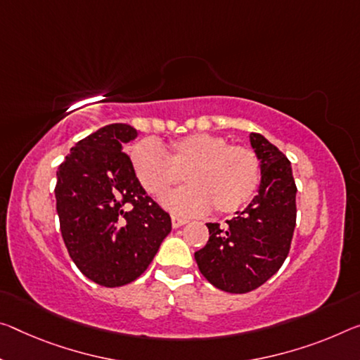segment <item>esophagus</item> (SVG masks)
Instances as JSON below:
<instances>
[{
  "label": "esophagus",
  "instance_id": "1",
  "mask_svg": "<svg viewBox=\"0 0 360 360\" xmlns=\"http://www.w3.org/2000/svg\"><path fill=\"white\" fill-rule=\"evenodd\" d=\"M187 222V219L179 218V216H171V224H173L174 229H179L181 226H184Z\"/></svg>",
  "mask_w": 360,
  "mask_h": 360
}]
</instances>
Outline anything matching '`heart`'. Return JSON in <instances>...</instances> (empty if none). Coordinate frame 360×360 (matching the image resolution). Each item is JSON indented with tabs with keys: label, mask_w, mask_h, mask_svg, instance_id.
<instances>
[{
	"label": "heart",
	"mask_w": 360,
	"mask_h": 360,
	"mask_svg": "<svg viewBox=\"0 0 360 360\" xmlns=\"http://www.w3.org/2000/svg\"><path fill=\"white\" fill-rule=\"evenodd\" d=\"M129 158L142 187L155 198L167 195L186 171L189 186L165 200V207L181 216L200 214L210 205L218 213H233L252 200L261 179L253 150L210 133L182 136L168 152L152 139L139 141Z\"/></svg>",
	"instance_id": "heart-1"
}]
</instances>
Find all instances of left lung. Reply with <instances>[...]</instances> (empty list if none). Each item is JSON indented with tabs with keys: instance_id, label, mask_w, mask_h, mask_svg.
I'll return each instance as SVG.
<instances>
[{
	"instance_id": "1",
	"label": "left lung",
	"mask_w": 360,
	"mask_h": 360,
	"mask_svg": "<svg viewBox=\"0 0 360 360\" xmlns=\"http://www.w3.org/2000/svg\"><path fill=\"white\" fill-rule=\"evenodd\" d=\"M259 160L258 193L240 214L208 222L210 240L195 252L198 269L227 293H248L269 281L287 258L296 222V186L288 158L264 136L250 134Z\"/></svg>"
}]
</instances>
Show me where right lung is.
<instances>
[{
    "instance_id": "1",
    "label": "right lung",
    "mask_w": 360,
    "mask_h": 360,
    "mask_svg": "<svg viewBox=\"0 0 360 360\" xmlns=\"http://www.w3.org/2000/svg\"><path fill=\"white\" fill-rule=\"evenodd\" d=\"M138 129L112 123L78 141L57 169L56 208L68 255L89 281L122 287L138 278L171 232L123 146Z\"/></svg>"
}]
</instances>
